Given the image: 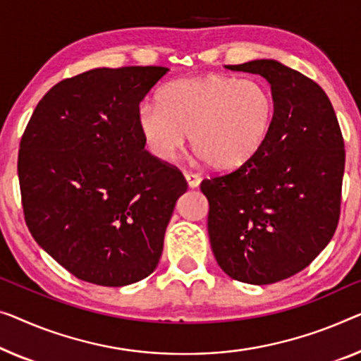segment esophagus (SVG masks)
<instances>
[{"instance_id":"1","label":"esophagus","mask_w":361,"mask_h":361,"mask_svg":"<svg viewBox=\"0 0 361 361\" xmlns=\"http://www.w3.org/2000/svg\"><path fill=\"white\" fill-rule=\"evenodd\" d=\"M185 180L190 188H197L201 185V176L196 173H190V171H185Z\"/></svg>"}]
</instances>
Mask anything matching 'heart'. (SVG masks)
<instances>
[{"instance_id":"obj_1","label":"heart","mask_w":361,"mask_h":361,"mask_svg":"<svg viewBox=\"0 0 361 361\" xmlns=\"http://www.w3.org/2000/svg\"><path fill=\"white\" fill-rule=\"evenodd\" d=\"M157 104H144L137 128L155 159L170 162L191 134L196 152L215 170L240 169L264 144L274 100L252 79L207 74L169 82Z\"/></svg>"}]
</instances>
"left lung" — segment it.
I'll return each instance as SVG.
<instances>
[{"label": "left lung", "instance_id": "obj_1", "mask_svg": "<svg viewBox=\"0 0 361 361\" xmlns=\"http://www.w3.org/2000/svg\"><path fill=\"white\" fill-rule=\"evenodd\" d=\"M225 68L264 78L274 116L264 144L248 162L201 183L209 240L228 277L267 285L303 271L334 235L343 139L331 100L314 80L276 60Z\"/></svg>", "mask_w": 361, "mask_h": 361}]
</instances>
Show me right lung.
<instances>
[{
    "instance_id": "obj_1",
    "label": "right lung",
    "mask_w": 361,
    "mask_h": 361,
    "mask_svg": "<svg viewBox=\"0 0 361 361\" xmlns=\"http://www.w3.org/2000/svg\"><path fill=\"white\" fill-rule=\"evenodd\" d=\"M169 68H95L48 90L20 139L25 224L84 282L125 287L155 271L181 171L150 155L139 104Z\"/></svg>"
}]
</instances>
